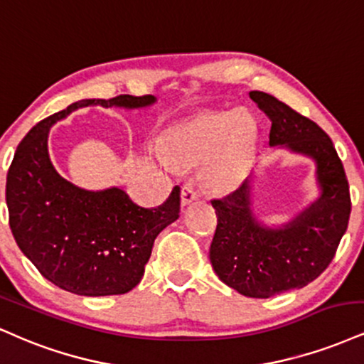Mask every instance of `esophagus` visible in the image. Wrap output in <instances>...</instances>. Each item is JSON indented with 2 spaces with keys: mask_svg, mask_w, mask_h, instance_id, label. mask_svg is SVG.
Returning a JSON list of instances; mask_svg holds the SVG:
<instances>
[{
  "mask_svg": "<svg viewBox=\"0 0 364 364\" xmlns=\"http://www.w3.org/2000/svg\"><path fill=\"white\" fill-rule=\"evenodd\" d=\"M181 198H182V206H187V204H191L192 200H198L200 198V192L196 189L192 183H183Z\"/></svg>",
  "mask_w": 364,
  "mask_h": 364,
  "instance_id": "34e87169",
  "label": "esophagus"
}]
</instances>
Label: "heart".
I'll return each mask as SVG.
<instances>
[{"label":"heart","mask_w":364,"mask_h":364,"mask_svg":"<svg viewBox=\"0 0 364 364\" xmlns=\"http://www.w3.org/2000/svg\"><path fill=\"white\" fill-rule=\"evenodd\" d=\"M255 129L240 110L200 115L173 127L161 141L164 155L158 160L166 168L200 165L204 182L216 192L240 186L254 149Z\"/></svg>","instance_id":"heart-1"}]
</instances>
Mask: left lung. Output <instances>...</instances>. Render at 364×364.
I'll return each mask as SVG.
<instances>
[{
  "label": "left lung",
  "instance_id": "1",
  "mask_svg": "<svg viewBox=\"0 0 364 364\" xmlns=\"http://www.w3.org/2000/svg\"><path fill=\"white\" fill-rule=\"evenodd\" d=\"M250 98L271 119L269 144L314 158L322 191L283 228L255 220L249 181L211 200L218 225L209 259L218 277L245 296L271 298L303 288L328 267L348 230L351 196L343 161L322 127L269 93L250 92Z\"/></svg>",
  "mask_w": 364,
  "mask_h": 364
}]
</instances>
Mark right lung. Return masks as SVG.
<instances>
[{"mask_svg": "<svg viewBox=\"0 0 364 364\" xmlns=\"http://www.w3.org/2000/svg\"><path fill=\"white\" fill-rule=\"evenodd\" d=\"M153 95L87 98L49 115L21 139L6 175L10 228L46 279L81 296L131 291L144 274L153 242L181 213V187L158 208H141L122 189L85 191L55 172L47 151L54 122L88 105L139 109Z\"/></svg>", "mask_w": 364, "mask_h": 364, "instance_id": "1", "label": "right lung"}]
</instances>
